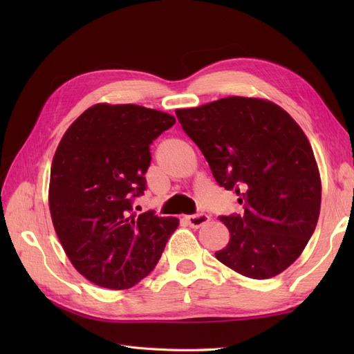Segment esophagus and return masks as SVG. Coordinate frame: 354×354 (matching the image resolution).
Returning a JSON list of instances; mask_svg holds the SVG:
<instances>
[{
  "instance_id": "34e87169",
  "label": "esophagus",
  "mask_w": 354,
  "mask_h": 354,
  "mask_svg": "<svg viewBox=\"0 0 354 354\" xmlns=\"http://www.w3.org/2000/svg\"><path fill=\"white\" fill-rule=\"evenodd\" d=\"M186 220H187L190 227L198 229L209 221V216L205 212H198V214H192V216H187Z\"/></svg>"
}]
</instances>
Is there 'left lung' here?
<instances>
[{"instance_id": "left-lung-1", "label": "left lung", "mask_w": 354, "mask_h": 354, "mask_svg": "<svg viewBox=\"0 0 354 354\" xmlns=\"http://www.w3.org/2000/svg\"><path fill=\"white\" fill-rule=\"evenodd\" d=\"M176 115L217 183L234 190L241 214L216 259L251 279H270L303 252L320 211V176L306 134L279 106L227 97Z\"/></svg>"}]
</instances>
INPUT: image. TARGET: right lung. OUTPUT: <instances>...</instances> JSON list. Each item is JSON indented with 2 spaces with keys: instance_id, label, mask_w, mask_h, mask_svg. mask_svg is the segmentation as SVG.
Returning <instances> with one entry per match:
<instances>
[{
  "instance_id": "obj_1",
  "label": "right lung",
  "mask_w": 354,
  "mask_h": 354,
  "mask_svg": "<svg viewBox=\"0 0 354 354\" xmlns=\"http://www.w3.org/2000/svg\"><path fill=\"white\" fill-rule=\"evenodd\" d=\"M176 118L136 104H95L75 121L53 158L48 203L59 241L84 277L127 289L151 272L174 217L133 212L145 195L151 145Z\"/></svg>"
}]
</instances>
